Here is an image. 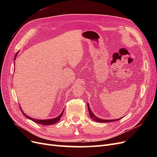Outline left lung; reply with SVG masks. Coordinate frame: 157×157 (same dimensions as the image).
<instances>
[{
    "mask_svg": "<svg viewBox=\"0 0 157 157\" xmlns=\"http://www.w3.org/2000/svg\"><path fill=\"white\" fill-rule=\"evenodd\" d=\"M88 111H89V114H90V118H91L92 119L94 120V121L98 122H112V121H117L120 120L121 118H118V119H115V120H103V119H101V118L97 117L96 115H94V114L92 113L91 109H90L88 103Z\"/></svg>",
    "mask_w": 157,
    "mask_h": 157,
    "instance_id": "8db88e82",
    "label": "left lung"
}]
</instances>
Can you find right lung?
Returning <instances> with one entry per match:
<instances>
[{"label": "right lung", "instance_id": "obj_1", "mask_svg": "<svg viewBox=\"0 0 157 157\" xmlns=\"http://www.w3.org/2000/svg\"><path fill=\"white\" fill-rule=\"evenodd\" d=\"M17 54L15 56V58H14V61L16 60V57H17ZM14 65H15V62H14ZM20 109H21V111L22 113L23 114V115H24L25 117H27V118H29V119L32 120L33 122L37 123V124H42V125H53V124H55L56 123H58L59 121L60 118L62 117L63 113V111L61 113V114L58 117H57L54 118H50V119L41 120V119H36V118H31V117H30L29 116H27L25 113H23V111L21 110V107H20Z\"/></svg>", "mask_w": 157, "mask_h": 157}]
</instances>
